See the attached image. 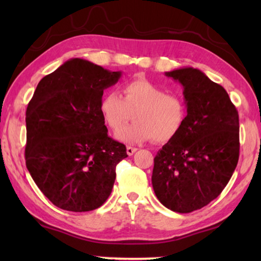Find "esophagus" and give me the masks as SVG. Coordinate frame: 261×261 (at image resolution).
I'll return each mask as SVG.
<instances>
[{
    "label": "esophagus",
    "mask_w": 261,
    "mask_h": 261,
    "mask_svg": "<svg viewBox=\"0 0 261 261\" xmlns=\"http://www.w3.org/2000/svg\"><path fill=\"white\" fill-rule=\"evenodd\" d=\"M136 151H137L136 147H132V146H127V147H126L127 155H132V154H134Z\"/></svg>",
    "instance_id": "obj_1"
}]
</instances>
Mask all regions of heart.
<instances>
[{
	"label": "heart",
	"mask_w": 261,
	"mask_h": 261,
	"mask_svg": "<svg viewBox=\"0 0 261 261\" xmlns=\"http://www.w3.org/2000/svg\"><path fill=\"white\" fill-rule=\"evenodd\" d=\"M122 96L107 92L100 100L102 120L117 131L134 114L135 122L118 131L116 138L126 144H140L154 139L168 143L178 136L187 121L188 106L177 94H168L165 88L147 79H134L122 86Z\"/></svg>",
	"instance_id": "obj_1"
}]
</instances>
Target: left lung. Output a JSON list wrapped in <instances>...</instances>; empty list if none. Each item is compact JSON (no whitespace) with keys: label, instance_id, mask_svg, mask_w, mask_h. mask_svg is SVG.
<instances>
[{"label":"left lung","instance_id":"left-lung-1","mask_svg":"<svg viewBox=\"0 0 261 261\" xmlns=\"http://www.w3.org/2000/svg\"><path fill=\"white\" fill-rule=\"evenodd\" d=\"M183 86L188 106L182 131L154 158L152 184L163 206L200 210L226 188L240 156L238 112L224 88L200 70L166 72Z\"/></svg>","mask_w":261,"mask_h":261}]
</instances>
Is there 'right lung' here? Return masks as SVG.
Wrapping results in <instances>:
<instances>
[{
    "label": "right lung",
    "instance_id": "obj_1",
    "mask_svg": "<svg viewBox=\"0 0 261 261\" xmlns=\"http://www.w3.org/2000/svg\"><path fill=\"white\" fill-rule=\"evenodd\" d=\"M121 71L71 59L39 82L26 109V167L55 206L98 208L112 193L126 147L108 137L99 105Z\"/></svg>",
    "mask_w": 261,
    "mask_h": 261
}]
</instances>
